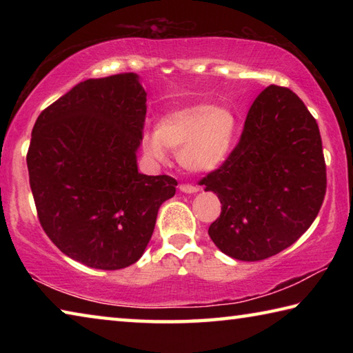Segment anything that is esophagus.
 <instances>
[{
    "label": "esophagus",
    "instance_id": "34e87169",
    "mask_svg": "<svg viewBox=\"0 0 353 353\" xmlns=\"http://www.w3.org/2000/svg\"><path fill=\"white\" fill-rule=\"evenodd\" d=\"M179 190H181L182 193L191 194V193H198L199 187H196V185H190V183H182V185H179Z\"/></svg>",
    "mask_w": 353,
    "mask_h": 353
}]
</instances>
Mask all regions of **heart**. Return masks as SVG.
Listing matches in <instances>:
<instances>
[{"label":"heart","instance_id":"heart-1","mask_svg":"<svg viewBox=\"0 0 353 353\" xmlns=\"http://www.w3.org/2000/svg\"><path fill=\"white\" fill-rule=\"evenodd\" d=\"M236 137V118L227 107L193 104L160 118L157 130L143 135L148 155L165 160L168 148L191 172H212L225 162Z\"/></svg>","mask_w":353,"mask_h":353}]
</instances>
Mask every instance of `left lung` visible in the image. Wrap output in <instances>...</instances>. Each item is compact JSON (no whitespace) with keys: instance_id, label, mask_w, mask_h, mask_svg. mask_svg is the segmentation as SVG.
I'll list each match as a JSON object with an SVG mask.
<instances>
[{"instance_id":"8db88e82","label":"left lung","mask_w":353,"mask_h":353,"mask_svg":"<svg viewBox=\"0 0 353 353\" xmlns=\"http://www.w3.org/2000/svg\"><path fill=\"white\" fill-rule=\"evenodd\" d=\"M201 185L223 205L208 227L221 252L243 261L282 252L305 234L325 196L318 123L290 88L270 85L250 105L236 148Z\"/></svg>"}]
</instances>
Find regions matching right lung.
I'll return each mask as SVG.
<instances>
[{
    "instance_id": "1",
    "label": "right lung",
    "mask_w": 353,
    "mask_h": 353,
    "mask_svg": "<svg viewBox=\"0 0 353 353\" xmlns=\"http://www.w3.org/2000/svg\"><path fill=\"white\" fill-rule=\"evenodd\" d=\"M146 92L135 73L77 83L40 113L26 163L45 234L70 259L115 271L140 259L170 176L139 172Z\"/></svg>"
}]
</instances>
